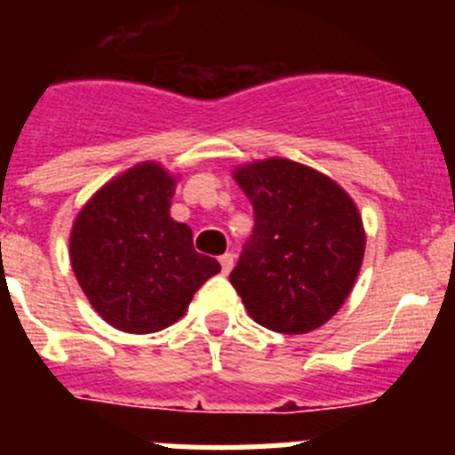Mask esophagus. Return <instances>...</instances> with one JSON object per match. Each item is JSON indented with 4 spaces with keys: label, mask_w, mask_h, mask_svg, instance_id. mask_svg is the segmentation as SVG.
Returning a JSON list of instances; mask_svg holds the SVG:
<instances>
[{
    "label": "esophagus",
    "mask_w": 455,
    "mask_h": 455,
    "mask_svg": "<svg viewBox=\"0 0 455 455\" xmlns=\"http://www.w3.org/2000/svg\"><path fill=\"white\" fill-rule=\"evenodd\" d=\"M219 262H220V271L228 275V273L232 271V267H235V255H232V252H225V255L219 257Z\"/></svg>",
    "instance_id": "34e87169"
}]
</instances>
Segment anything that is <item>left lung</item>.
<instances>
[{
	"instance_id": "left-lung-1",
	"label": "left lung",
	"mask_w": 455,
	"mask_h": 455,
	"mask_svg": "<svg viewBox=\"0 0 455 455\" xmlns=\"http://www.w3.org/2000/svg\"><path fill=\"white\" fill-rule=\"evenodd\" d=\"M255 209V230L230 273L252 321L303 335L339 312L364 259L360 209L335 180L284 156L232 172Z\"/></svg>"
}]
</instances>
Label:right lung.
Here are the masks:
<instances>
[{
    "label": "right lung",
    "instance_id": "obj_1",
    "mask_svg": "<svg viewBox=\"0 0 455 455\" xmlns=\"http://www.w3.org/2000/svg\"><path fill=\"white\" fill-rule=\"evenodd\" d=\"M175 172L140 162L92 193L70 230V264L92 309L123 332H159L187 315L193 293L220 271L171 216Z\"/></svg>",
    "mask_w": 455,
    "mask_h": 455
}]
</instances>
